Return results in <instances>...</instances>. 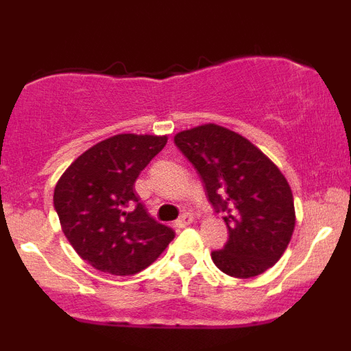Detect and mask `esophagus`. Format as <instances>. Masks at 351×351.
<instances>
[{
  "label": "esophagus",
  "instance_id": "1",
  "mask_svg": "<svg viewBox=\"0 0 351 351\" xmlns=\"http://www.w3.org/2000/svg\"><path fill=\"white\" fill-rule=\"evenodd\" d=\"M193 223V216L189 215V213H184V215H181V217H178V219L175 221V228H186L189 226V224Z\"/></svg>",
  "mask_w": 351,
  "mask_h": 351
}]
</instances>
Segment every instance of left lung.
I'll use <instances>...</instances> for the list:
<instances>
[{"label": "left lung", "mask_w": 351, "mask_h": 351, "mask_svg": "<svg viewBox=\"0 0 351 351\" xmlns=\"http://www.w3.org/2000/svg\"><path fill=\"white\" fill-rule=\"evenodd\" d=\"M175 145L198 171L215 211L224 213L229 239L211 252L216 267L237 279L272 267L295 226L293 196L279 168L247 138L215 123L180 132Z\"/></svg>", "instance_id": "left-lung-1"}]
</instances>
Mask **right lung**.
Returning a JSON list of instances; mask_svg holds the SVG:
<instances>
[{
  "label": "right lung",
  "instance_id": "obj_1",
  "mask_svg": "<svg viewBox=\"0 0 351 351\" xmlns=\"http://www.w3.org/2000/svg\"><path fill=\"white\" fill-rule=\"evenodd\" d=\"M167 136L120 134L104 140L64 171L54 209L75 252L97 271L132 276L156 261L175 237L148 215L135 193L140 171Z\"/></svg>",
  "mask_w": 351,
  "mask_h": 351
}]
</instances>
